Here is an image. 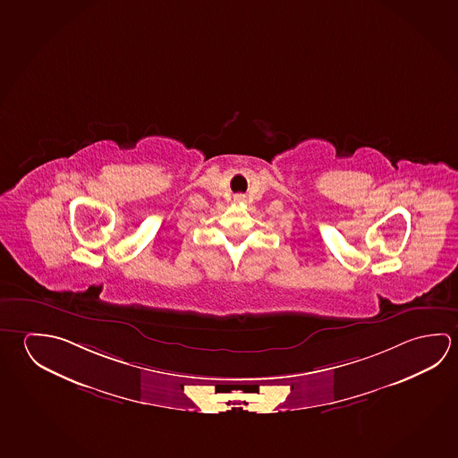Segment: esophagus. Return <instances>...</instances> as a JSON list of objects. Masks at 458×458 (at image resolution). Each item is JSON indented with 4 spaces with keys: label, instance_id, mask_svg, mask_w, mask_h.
<instances>
[{
    "label": "esophagus",
    "instance_id": "esophagus-1",
    "mask_svg": "<svg viewBox=\"0 0 458 458\" xmlns=\"http://www.w3.org/2000/svg\"><path fill=\"white\" fill-rule=\"evenodd\" d=\"M236 199H238V201H242L244 198H242V196H236Z\"/></svg>",
    "mask_w": 458,
    "mask_h": 458
}]
</instances>
